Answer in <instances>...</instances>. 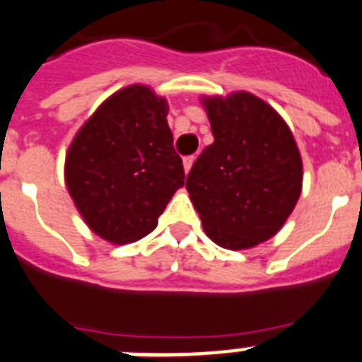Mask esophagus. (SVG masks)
I'll return each instance as SVG.
<instances>
[{
    "instance_id": "1",
    "label": "esophagus",
    "mask_w": 362,
    "mask_h": 362,
    "mask_svg": "<svg viewBox=\"0 0 362 362\" xmlns=\"http://www.w3.org/2000/svg\"><path fill=\"white\" fill-rule=\"evenodd\" d=\"M194 156H187V158H183V166H185V172H190V168H192V165H194Z\"/></svg>"
}]
</instances>
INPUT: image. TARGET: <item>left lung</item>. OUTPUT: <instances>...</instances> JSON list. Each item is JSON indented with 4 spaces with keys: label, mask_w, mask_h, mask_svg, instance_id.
I'll return each mask as SVG.
<instances>
[{
    "label": "left lung",
    "mask_w": 362,
    "mask_h": 362,
    "mask_svg": "<svg viewBox=\"0 0 362 362\" xmlns=\"http://www.w3.org/2000/svg\"><path fill=\"white\" fill-rule=\"evenodd\" d=\"M203 103L214 143L192 166L187 190L214 243L252 248L279 232L299 199V150L279 114L248 92Z\"/></svg>",
    "instance_id": "8db88e82"
}]
</instances>
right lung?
Returning a JSON list of instances; mask_svg holds the SVG:
<instances>
[{
  "label": "right lung",
  "instance_id": "add662e5",
  "mask_svg": "<svg viewBox=\"0 0 362 362\" xmlns=\"http://www.w3.org/2000/svg\"><path fill=\"white\" fill-rule=\"evenodd\" d=\"M166 114V101L148 86H127L74 137L66 188L86 225L107 241L124 245L148 235L185 185Z\"/></svg>",
  "mask_w": 362,
  "mask_h": 362
}]
</instances>
